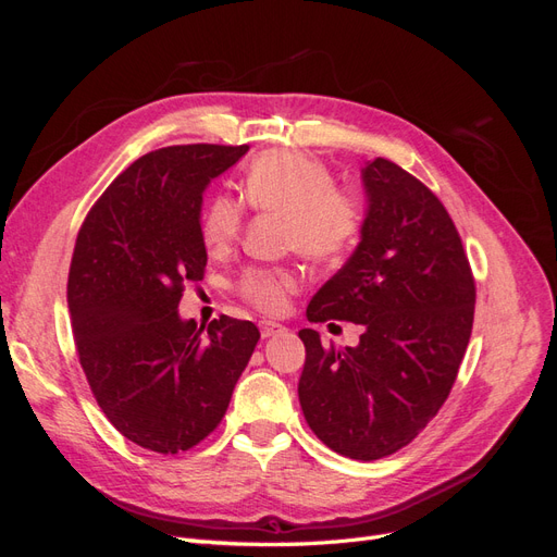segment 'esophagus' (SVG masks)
<instances>
[{
    "label": "esophagus",
    "mask_w": 557,
    "mask_h": 557,
    "mask_svg": "<svg viewBox=\"0 0 557 557\" xmlns=\"http://www.w3.org/2000/svg\"><path fill=\"white\" fill-rule=\"evenodd\" d=\"M285 327L281 325V323H274V320H260V334L264 336H274V334H278V332H283Z\"/></svg>",
    "instance_id": "34e87169"
}]
</instances>
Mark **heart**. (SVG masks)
<instances>
[{"instance_id":"1","label":"heart","mask_w":557,"mask_h":557,"mask_svg":"<svg viewBox=\"0 0 557 557\" xmlns=\"http://www.w3.org/2000/svg\"><path fill=\"white\" fill-rule=\"evenodd\" d=\"M242 197L252 211L283 215V246L313 262L344 258L362 232L360 199L334 185L325 162L301 150L276 148L258 156L244 172ZM244 201L218 193L201 209L199 239L209 256H225L237 244ZM234 290L252 309L278 315L299 290V274L290 267H248Z\"/></svg>"}]
</instances>
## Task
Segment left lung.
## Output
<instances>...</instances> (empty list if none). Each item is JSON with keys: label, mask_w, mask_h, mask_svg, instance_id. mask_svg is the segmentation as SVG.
Here are the masks:
<instances>
[{"label": "left lung", "mask_w": 557, "mask_h": 557, "mask_svg": "<svg viewBox=\"0 0 557 557\" xmlns=\"http://www.w3.org/2000/svg\"><path fill=\"white\" fill-rule=\"evenodd\" d=\"M362 181V239L307 318L350 320L364 332L356 348H336L299 330L307 362L297 393L320 442L369 462L411 444L444 407L474 325L476 283L425 183L385 158L369 162Z\"/></svg>", "instance_id": "8db88e82"}]
</instances>
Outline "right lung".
I'll use <instances>...</instances> for the list:
<instances>
[{"label":"right lung","mask_w":557,"mask_h":557,"mask_svg":"<svg viewBox=\"0 0 557 557\" xmlns=\"http://www.w3.org/2000/svg\"><path fill=\"white\" fill-rule=\"evenodd\" d=\"M248 146L190 144L146 153L83 221L66 281L78 360L109 423L141 448L190 450L221 425L260 339L250 320L197 327L178 318L205 281L201 193Z\"/></svg>","instance_id":"add662e5"}]
</instances>
